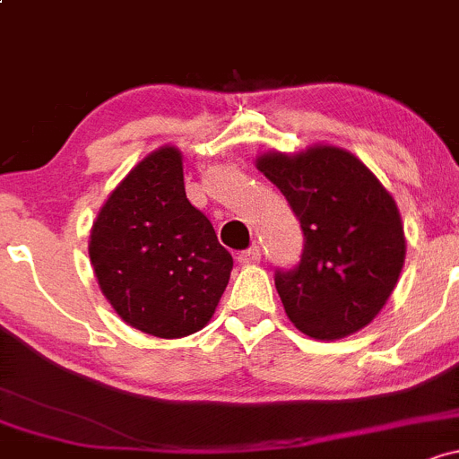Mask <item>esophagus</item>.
I'll return each instance as SVG.
<instances>
[{"mask_svg":"<svg viewBox=\"0 0 459 459\" xmlns=\"http://www.w3.org/2000/svg\"><path fill=\"white\" fill-rule=\"evenodd\" d=\"M238 263L240 264H255V263H260V249L254 245V247L240 251V254H238Z\"/></svg>","mask_w":459,"mask_h":459,"instance_id":"obj_1","label":"esophagus"}]
</instances>
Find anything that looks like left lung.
<instances>
[{"instance_id":"1","label":"left lung","mask_w":459,"mask_h":459,"mask_svg":"<svg viewBox=\"0 0 459 459\" xmlns=\"http://www.w3.org/2000/svg\"><path fill=\"white\" fill-rule=\"evenodd\" d=\"M255 166L287 196L304 231L298 267L275 271L293 326L322 342L368 326L405 264L396 201L359 157L337 146L271 151Z\"/></svg>"}]
</instances>
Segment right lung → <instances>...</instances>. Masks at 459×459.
Returning a JSON list of instances; mask_svg holds the SVG:
<instances>
[{"instance_id":"1","label":"right lung","mask_w":459,"mask_h":459,"mask_svg":"<svg viewBox=\"0 0 459 459\" xmlns=\"http://www.w3.org/2000/svg\"><path fill=\"white\" fill-rule=\"evenodd\" d=\"M100 290L133 328L179 339L210 322L230 282V251L186 196L175 146L146 155L105 201L90 236Z\"/></svg>"}]
</instances>
